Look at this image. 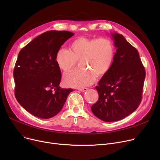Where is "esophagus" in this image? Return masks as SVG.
I'll return each mask as SVG.
<instances>
[{
  "instance_id": "1",
  "label": "esophagus",
  "mask_w": 160,
  "mask_h": 160,
  "mask_svg": "<svg viewBox=\"0 0 160 160\" xmlns=\"http://www.w3.org/2000/svg\"><path fill=\"white\" fill-rule=\"evenodd\" d=\"M88 89V88H80V89H78V90H79V91H82V92H85V91H86Z\"/></svg>"
}]
</instances>
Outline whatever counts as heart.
I'll return each mask as SVG.
<instances>
[{
    "instance_id": "b5f03b06",
    "label": "heart",
    "mask_w": 160,
    "mask_h": 160,
    "mask_svg": "<svg viewBox=\"0 0 160 160\" xmlns=\"http://www.w3.org/2000/svg\"><path fill=\"white\" fill-rule=\"evenodd\" d=\"M115 56L113 42L108 38H79L71 42L69 50H58L55 60L58 68L71 72L79 62L81 69L65 76L64 83L69 87L83 88L93 83L110 69Z\"/></svg>"
}]
</instances>
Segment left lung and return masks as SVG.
I'll return each instance as SVG.
<instances>
[{
  "label": "left lung",
  "instance_id": "1",
  "mask_svg": "<svg viewBox=\"0 0 160 160\" xmlns=\"http://www.w3.org/2000/svg\"><path fill=\"white\" fill-rule=\"evenodd\" d=\"M116 52L109 71L95 87L98 101L91 111L105 122L121 120L139 106L145 78V70L137 49L122 34L112 33Z\"/></svg>",
  "mask_w": 160,
  "mask_h": 160
}]
</instances>
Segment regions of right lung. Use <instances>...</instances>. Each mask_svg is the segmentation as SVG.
Instances as JSON below:
<instances>
[{
  "label": "right lung",
  "instance_id": "obj_1",
  "mask_svg": "<svg viewBox=\"0 0 160 160\" xmlns=\"http://www.w3.org/2000/svg\"><path fill=\"white\" fill-rule=\"evenodd\" d=\"M74 33L69 31L44 32L23 47L13 71L15 95L32 115L49 119L60 112L72 89L60 86L62 73L56 52Z\"/></svg>",
  "mask_w": 160,
  "mask_h": 160
}]
</instances>
